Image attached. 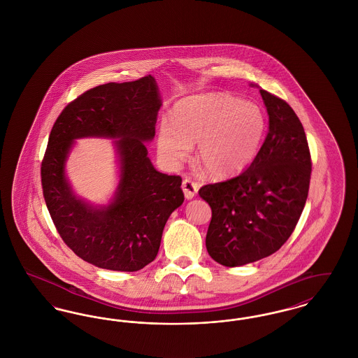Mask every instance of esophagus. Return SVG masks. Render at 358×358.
Masks as SVG:
<instances>
[{"label": "esophagus", "mask_w": 358, "mask_h": 358, "mask_svg": "<svg viewBox=\"0 0 358 358\" xmlns=\"http://www.w3.org/2000/svg\"><path fill=\"white\" fill-rule=\"evenodd\" d=\"M182 187H183V192H185L186 199H192L196 195V192H198V185L194 180H191L189 178H186L183 180Z\"/></svg>", "instance_id": "esophagus-1"}]
</instances>
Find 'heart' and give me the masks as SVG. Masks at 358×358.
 I'll return each instance as SVG.
<instances>
[{
    "instance_id": "obj_1",
    "label": "heart",
    "mask_w": 358,
    "mask_h": 358,
    "mask_svg": "<svg viewBox=\"0 0 358 358\" xmlns=\"http://www.w3.org/2000/svg\"><path fill=\"white\" fill-rule=\"evenodd\" d=\"M265 132L262 109L230 95L201 94L175 103L171 122L157 131V148L176 166L196 144V160L214 178H229L249 166Z\"/></svg>"
}]
</instances>
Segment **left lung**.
I'll return each mask as SVG.
<instances>
[{"label": "left lung", "mask_w": 358, "mask_h": 358, "mask_svg": "<svg viewBox=\"0 0 358 358\" xmlns=\"http://www.w3.org/2000/svg\"><path fill=\"white\" fill-rule=\"evenodd\" d=\"M269 131L238 176L199 189L211 207L206 248L217 263L238 266L271 256L301 218L311 179V155L301 120L276 95L260 89Z\"/></svg>", "instance_id": "8db88e82"}]
</instances>
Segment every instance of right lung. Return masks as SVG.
<instances>
[{
	"label": "right lung",
	"mask_w": 358,
	"mask_h": 358,
	"mask_svg": "<svg viewBox=\"0 0 358 358\" xmlns=\"http://www.w3.org/2000/svg\"><path fill=\"white\" fill-rule=\"evenodd\" d=\"M160 106L153 76L110 82L70 102L52 127L41 162L44 201L62 240L98 268L134 272L152 263L171 213L185 201L182 178L155 170L147 156ZM82 136L119 138L122 175L108 207L87 206L65 180L66 155Z\"/></svg>",
	"instance_id": "add662e5"
}]
</instances>
